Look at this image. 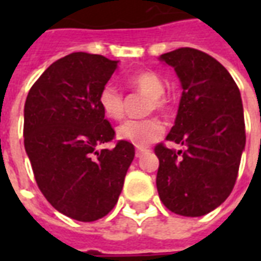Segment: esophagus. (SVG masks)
I'll return each mask as SVG.
<instances>
[{"label": "esophagus", "instance_id": "34e87169", "mask_svg": "<svg viewBox=\"0 0 261 261\" xmlns=\"http://www.w3.org/2000/svg\"><path fill=\"white\" fill-rule=\"evenodd\" d=\"M146 149H141V147H139V149H137V150H135V157H137V159H139V157H142L143 154H145V153H146Z\"/></svg>", "mask_w": 261, "mask_h": 261}]
</instances>
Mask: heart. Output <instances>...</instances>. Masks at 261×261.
Masks as SVG:
<instances>
[{
    "label": "heart",
    "mask_w": 261,
    "mask_h": 261,
    "mask_svg": "<svg viewBox=\"0 0 261 261\" xmlns=\"http://www.w3.org/2000/svg\"><path fill=\"white\" fill-rule=\"evenodd\" d=\"M124 81L128 87L134 88L149 97L150 100L149 111L167 110L168 101L163 96L165 92V83L157 73L150 70H141L127 75ZM98 104L108 118L115 120L122 119L124 112L123 96L114 85L107 84L101 88L98 94ZM163 123L155 118L142 119V120L128 119L123 122L116 130L119 139L133 143L138 147H145L149 143L154 142L155 139H159L163 135Z\"/></svg>",
    "instance_id": "1"
}]
</instances>
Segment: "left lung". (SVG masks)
Segmentation results:
<instances>
[{
  "label": "left lung",
  "instance_id": "8db88e82",
  "mask_svg": "<svg viewBox=\"0 0 261 261\" xmlns=\"http://www.w3.org/2000/svg\"><path fill=\"white\" fill-rule=\"evenodd\" d=\"M181 84V98L168 141L160 143L157 191L164 206L182 217H202L230 195L245 149L244 108L239 87L221 63L203 51L182 47L160 57Z\"/></svg>",
  "mask_w": 261,
  "mask_h": 261
}]
</instances>
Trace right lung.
<instances>
[{
	"label": "right lung",
	"instance_id": "1",
	"mask_svg": "<svg viewBox=\"0 0 261 261\" xmlns=\"http://www.w3.org/2000/svg\"><path fill=\"white\" fill-rule=\"evenodd\" d=\"M119 61L73 53L47 67L24 106V146L44 198L66 217L92 222L118 202L133 143L119 141L100 149L115 131L98 94Z\"/></svg>",
	"mask_w": 261,
	"mask_h": 261
}]
</instances>
